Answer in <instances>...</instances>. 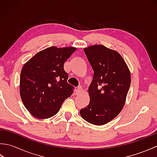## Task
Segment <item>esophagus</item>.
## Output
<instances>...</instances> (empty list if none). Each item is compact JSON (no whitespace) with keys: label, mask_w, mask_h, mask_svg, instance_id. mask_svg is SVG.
<instances>
[{"label":"esophagus","mask_w":157,"mask_h":157,"mask_svg":"<svg viewBox=\"0 0 157 157\" xmlns=\"http://www.w3.org/2000/svg\"><path fill=\"white\" fill-rule=\"evenodd\" d=\"M82 92V86H79V87H78V88L76 89V94H79L80 93Z\"/></svg>","instance_id":"obj_1"}]
</instances>
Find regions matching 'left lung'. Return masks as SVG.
<instances>
[{"label": "left lung", "instance_id": "8db88e82", "mask_svg": "<svg viewBox=\"0 0 157 157\" xmlns=\"http://www.w3.org/2000/svg\"><path fill=\"white\" fill-rule=\"evenodd\" d=\"M94 71L88 92L90 103L80 110L86 121L102 125L111 121L121 112L131 84L125 62L117 52L102 45L84 49Z\"/></svg>", "mask_w": 157, "mask_h": 157}]
</instances>
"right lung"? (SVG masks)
Listing matches in <instances>:
<instances>
[{"mask_svg":"<svg viewBox=\"0 0 157 157\" xmlns=\"http://www.w3.org/2000/svg\"><path fill=\"white\" fill-rule=\"evenodd\" d=\"M76 50L52 46L38 52L23 67L20 95L25 107L38 119L56 115L74 87L68 84L64 63Z\"/></svg>","mask_w":157,"mask_h":157,"instance_id":"obj_1","label":"right lung"}]
</instances>
